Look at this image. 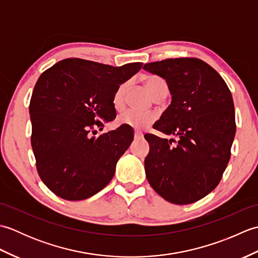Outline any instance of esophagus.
Instances as JSON below:
<instances>
[{
	"label": "esophagus",
	"instance_id": "1",
	"mask_svg": "<svg viewBox=\"0 0 258 258\" xmlns=\"http://www.w3.org/2000/svg\"><path fill=\"white\" fill-rule=\"evenodd\" d=\"M134 139H135V140H141V139H143V133L139 132V131H135V133H134Z\"/></svg>",
	"mask_w": 258,
	"mask_h": 258
}]
</instances>
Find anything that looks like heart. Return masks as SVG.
Here are the masks:
<instances>
[{"label":"heart","mask_w":258,"mask_h":258,"mask_svg":"<svg viewBox=\"0 0 258 258\" xmlns=\"http://www.w3.org/2000/svg\"><path fill=\"white\" fill-rule=\"evenodd\" d=\"M145 85L147 91L153 97H156L162 92L167 91V86L162 79L156 78V76H151L146 79ZM128 89V83L120 84L113 95V105L116 109H120L124 106L125 102V94ZM156 118V115L149 112H142L138 109H127L122 113L117 118V123L119 125H125L128 127H133L135 130H143L147 126L151 125Z\"/></svg>","instance_id":"obj_1"}]
</instances>
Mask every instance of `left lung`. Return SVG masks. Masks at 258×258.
Here are the masks:
<instances>
[{
  "label": "left lung",
  "mask_w": 258,
  "mask_h": 258,
  "mask_svg": "<svg viewBox=\"0 0 258 258\" xmlns=\"http://www.w3.org/2000/svg\"><path fill=\"white\" fill-rule=\"evenodd\" d=\"M147 72L166 81L172 102L154 124L178 140L146 134L147 180L173 204L200 201L216 187L231 157L236 132L233 97L225 81L200 58H167L146 63Z\"/></svg>",
  "instance_id": "left-lung-1"
}]
</instances>
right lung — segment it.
Returning <instances> with one entry per match:
<instances>
[{
  "label": "right lung",
  "mask_w": 258,
  "mask_h": 258,
  "mask_svg": "<svg viewBox=\"0 0 258 258\" xmlns=\"http://www.w3.org/2000/svg\"><path fill=\"white\" fill-rule=\"evenodd\" d=\"M142 65L114 68L67 58L38 78L30 102L31 144L38 175L58 197L86 200L111 182L134 131L122 125L108 133L92 134L116 116L114 93Z\"/></svg>",
  "instance_id": "right-lung-1"
}]
</instances>
